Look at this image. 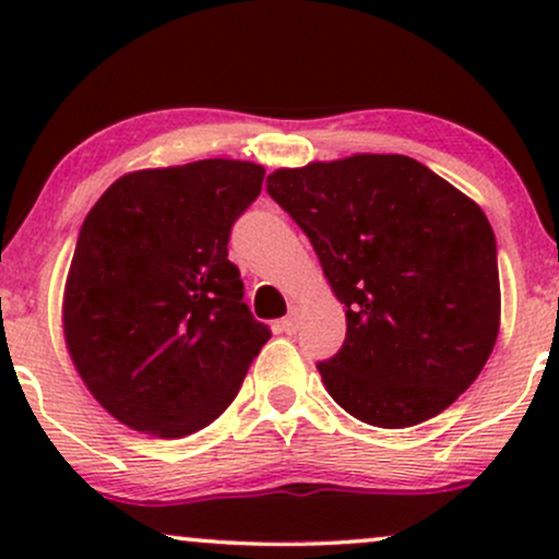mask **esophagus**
I'll return each mask as SVG.
<instances>
[{
	"label": "esophagus",
	"instance_id": "esophagus-1",
	"mask_svg": "<svg viewBox=\"0 0 559 559\" xmlns=\"http://www.w3.org/2000/svg\"><path fill=\"white\" fill-rule=\"evenodd\" d=\"M281 329H284L286 333H294L299 329V307L297 305L288 307V316L281 320Z\"/></svg>",
	"mask_w": 559,
	"mask_h": 559
}]
</instances>
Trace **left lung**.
Segmentation results:
<instances>
[{"instance_id":"left-lung-1","label":"left lung","mask_w":559,"mask_h":559,"mask_svg":"<svg viewBox=\"0 0 559 559\" xmlns=\"http://www.w3.org/2000/svg\"><path fill=\"white\" fill-rule=\"evenodd\" d=\"M346 310L320 362L352 418L409 428L476 381L499 336L497 241L484 210L404 155H352L267 176Z\"/></svg>"}]
</instances>
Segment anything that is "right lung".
<instances>
[{
    "label": "right lung",
    "instance_id": "1",
    "mask_svg": "<svg viewBox=\"0 0 559 559\" xmlns=\"http://www.w3.org/2000/svg\"><path fill=\"white\" fill-rule=\"evenodd\" d=\"M262 178V165L226 157L133 170L83 221L62 333L94 400L133 431L181 439L210 426L271 338L228 260Z\"/></svg>",
    "mask_w": 559,
    "mask_h": 559
}]
</instances>
